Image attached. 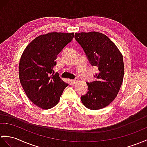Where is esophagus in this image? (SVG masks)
Listing matches in <instances>:
<instances>
[{
    "mask_svg": "<svg viewBox=\"0 0 147 147\" xmlns=\"http://www.w3.org/2000/svg\"><path fill=\"white\" fill-rule=\"evenodd\" d=\"M78 81H79V79H78V78H76V79H75V80H71V83H72L73 84L76 83H78Z\"/></svg>",
    "mask_w": 147,
    "mask_h": 147,
    "instance_id": "1",
    "label": "esophagus"
}]
</instances>
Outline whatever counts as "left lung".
Segmentation results:
<instances>
[{"label": "left lung", "instance_id": "1", "mask_svg": "<svg viewBox=\"0 0 147 147\" xmlns=\"http://www.w3.org/2000/svg\"><path fill=\"white\" fill-rule=\"evenodd\" d=\"M75 39L83 47L92 66L97 67L96 80L86 83L87 93L81 100L87 108L100 110L117 96L123 80V55L115 43L101 32L75 33Z\"/></svg>", "mask_w": 147, "mask_h": 147}]
</instances>
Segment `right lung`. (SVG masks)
<instances>
[{"mask_svg": "<svg viewBox=\"0 0 147 147\" xmlns=\"http://www.w3.org/2000/svg\"><path fill=\"white\" fill-rule=\"evenodd\" d=\"M74 34L53 32L40 35L27 45L20 57V84L30 101L44 110L55 107L68 86L53 72L57 54L73 40Z\"/></svg>", "mask_w": 147, "mask_h": 147, "instance_id": "add662e5", "label": "right lung"}]
</instances>
